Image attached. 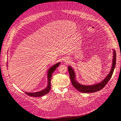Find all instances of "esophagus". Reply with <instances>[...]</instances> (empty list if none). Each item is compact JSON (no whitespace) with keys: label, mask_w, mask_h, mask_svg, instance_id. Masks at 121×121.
Instances as JSON below:
<instances>
[{"label":"esophagus","mask_w":121,"mask_h":121,"mask_svg":"<svg viewBox=\"0 0 121 121\" xmlns=\"http://www.w3.org/2000/svg\"><path fill=\"white\" fill-rule=\"evenodd\" d=\"M67 60H68L66 59H65V61H66V62H67Z\"/></svg>","instance_id":"34e87169"}]
</instances>
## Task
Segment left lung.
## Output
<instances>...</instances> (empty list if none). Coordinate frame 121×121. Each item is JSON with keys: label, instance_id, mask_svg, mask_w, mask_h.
Masks as SVG:
<instances>
[{"label": "left lung", "instance_id": "obj_1", "mask_svg": "<svg viewBox=\"0 0 121 121\" xmlns=\"http://www.w3.org/2000/svg\"><path fill=\"white\" fill-rule=\"evenodd\" d=\"M113 60H112V69L111 70L109 74L107 76L106 78L103 80L102 82L99 83H97L96 84H94L93 85H83L78 83L75 79V74L74 70L72 68L69 66L68 68V72L69 73L70 78L72 82V84L73 86V87L78 90L79 92H83V93H92L98 91L104 88L105 85L107 84L108 81L110 80L112 76V75L114 68L116 65V52L114 50H113Z\"/></svg>", "mask_w": 121, "mask_h": 121}]
</instances>
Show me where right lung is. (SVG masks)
<instances>
[{"mask_svg": "<svg viewBox=\"0 0 121 121\" xmlns=\"http://www.w3.org/2000/svg\"><path fill=\"white\" fill-rule=\"evenodd\" d=\"M60 63H58L56 64L54 66L51 67L49 69L48 72V85L47 86V87L44 90L41 91H39L35 93H28V92H25V94H26L28 96L34 97H39L48 94L51 89V80L52 76V75L54 72L55 71V70L56 69V68L59 65Z\"/></svg>", "mask_w": 121, "mask_h": 121, "instance_id": "obj_1", "label": "right lung"}]
</instances>
